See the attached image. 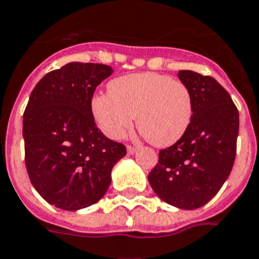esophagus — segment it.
<instances>
[{
	"label": "esophagus",
	"instance_id": "obj_1",
	"mask_svg": "<svg viewBox=\"0 0 259 259\" xmlns=\"http://www.w3.org/2000/svg\"><path fill=\"white\" fill-rule=\"evenodd\" d=\"M136 152H137V148L132 147V145H127V153H129V155H134Z\"/></svg>",
	"mask_w": 259,
	"mask_h": 259
}]
</instances>
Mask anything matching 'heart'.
<instances>
[{
    "instance_id": "obj_1",
    "label": "heart",
    "mask_w": 259,
    "mask_h": 259,
    "mask_svg": "<svg viewBox=\"0 0 259 259\" xmlns=\"http://www.w3.org/2000/svg\"><path fill=\"white\" fill-rule=\"evenodd\" d=\"M108 94H98L91 110L99 129L121 140L137 118L144 137L157 147H169L185 136L193 118L191 94L182 81L145 72L108 82Z\"/></svg>"
}]
</instances>
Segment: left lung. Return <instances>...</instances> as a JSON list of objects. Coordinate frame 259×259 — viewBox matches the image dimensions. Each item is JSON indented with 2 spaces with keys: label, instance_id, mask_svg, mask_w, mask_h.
<instances>
[{
  "label": "left lung",
  "instance_id": "1",
  "mask_svg": "<svg viewBox=\"0 0 259 259\" xmlns=\"http://www.w3.org/2000/svg\"><path fill=\"white\" fill-rule=\"evenodd\" d=\"M178 77L191 94V123L179 141L159 152L148 181L164 202L191 210L212 200L230 177L239 112L213 77L193 70H179Z\"/></svg>",
  "mask_w": 259,
  "mask_h": 259
}]
</instances>
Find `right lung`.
<instances>
[{
  "label": "right lung",
  "mask_w": 259,
  "mask_h": 259,
  "mask_svg": "<svg viewBox=\"0 0 259 259\" xmlns=\"http://www.w3.org/2000/svg\"><path fill=\"white\" fill-rule=\"evenodd\" d=\"M102 64L70 62L47 73L29 96L23 116L25 167L39 194L57 208L96 204L111 183V169L126 147L95 123L91 102L111 76Z\"/></svg>",
  "instance_id": "1"
}]
</instances>
